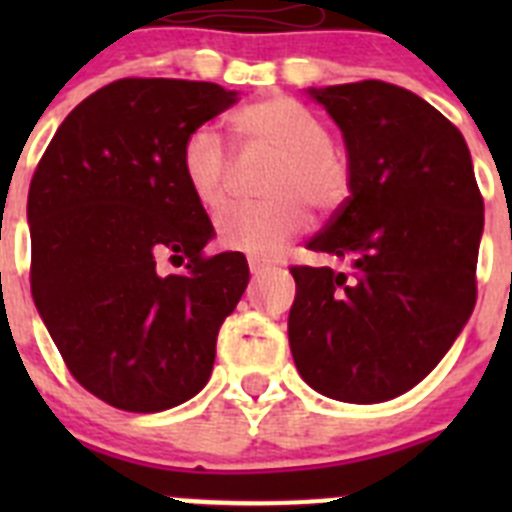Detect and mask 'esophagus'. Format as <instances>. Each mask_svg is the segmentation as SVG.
Instances as JSON below:
<instances>
[{
    "mask_svg": "<svg viewBox=\"0 0 512 512\" xmlns=\"http://www.w3.org/2000/svg\"><path fill=\"white\" fill-rule=\"evenodd\" d=\"M248 269L251 274H261V271L271 269V261L266 256H248Z\"/></svg>",
    "mask_w": 512,
    "mask_h": 512,
    "instance_id": "34e87169",
    "label": "esophagus"
}]
</instances>
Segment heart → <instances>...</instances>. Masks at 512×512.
Wrapping results in <instances>:
<instances>
[{
  "instance_id": "b5f03b06",
  "label": "heart",
  "mask_w": 512,
  "mask_h": 512,
  "mask_svg": "<svg viewBox=\"0 0 512 512\" xmlns=\"http://www.w3.org/2000/svg\"><path fill=\"white\" fill-rule=\"evenodd\" d=\"M238 146L246 153L274 158L264 179L261 205L230 207L215 220L217 243L228 251L269 256L292 235L305 230L307 206L333 212L351 194V164L330 143L323 117L289 94L256 99L230 115ZM182 174L194 200L217 210L228 200L230 156L223 140L202 125L182 148Z\"/></svg>"
}]
</instances>
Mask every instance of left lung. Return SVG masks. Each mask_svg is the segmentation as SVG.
<instances>
[{"mask_svg":"<svg viewBox=\"0 0 512 512\" xmlns=\"http://www.w3.org/2000/svg\"><path fill=\"white\" fill-rule=\"evenodd\" d=\"M310 97L341 128L351 194L307 248L351 269H289V348L320 395L392 400L472 315L485 202L464 135L418 94L369 79Z\"/></svg>","mask_w":512,"mask_h":512,"instance_id":"8db88e82","label":"left lung"}]
</instances>
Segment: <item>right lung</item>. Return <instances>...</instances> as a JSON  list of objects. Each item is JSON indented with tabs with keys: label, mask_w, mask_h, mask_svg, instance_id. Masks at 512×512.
<instances>
[{
	"label": "right lung",
	"mask_w": 512,
	"mask_h": 512,
	"mask_svg": "<svg viewBox=\"0 0 512 512\" xmlns=\"http://www.w3.org/2000/svg\"><path fill=\"white\" fill-rule=\"evenodd\" d=\"M235 104L210 81L117 79L61 122L27 194L30 289L76 382L128 413L207 384L246 256H205L215 228L182 174L189 133ZM185 269L161 275L155 264Z\"/></svg>",
	"instance_id": "right-lung-1"
}]
</instances>
